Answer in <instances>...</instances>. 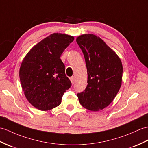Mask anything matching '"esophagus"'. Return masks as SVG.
Masks as SVG:
<instances>
[{"mask_svg":"<svg viewBox=\"0 0 148 148\" xmlns=\"http://www.w3.org/2000/svg\"><path fill=\"white\" fill-rule=\"evenodd\" d=\"M70 79H71V81L72 84H74L75 83V76L71 77L70 78Z\"/></svg>","mask_w":148,"mask_h":148,"instance_id":"obj_1","label":"esophagus"}]
</instances>
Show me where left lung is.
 <instances>
[{"instance_id": "obj_1", "label": "left lung", "mask_w": 148, "mask_h": 148, "mask_svg": "<svg viewBox=\"0 0 148 148\" xmlns=\"http://www.w3.org/2000/svg\"><path fill=\"white\" fill-rule=\"evenodd\" d=\"M76 42L84 54L88 83L77 96L83 107L97 112L111 103L121 87L122 62L103 40L93 34L79 36Z\"/></svg>"}]
</instances>
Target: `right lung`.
<instances>
[{"mask_svg": "<svg viewBox=\"0 0 148 148\" xmlns=\"http://www.w3.org/2000/svg\"><path fill=\"white\" fill-rule=\"evenodd\" d=\"M74 37L53 33L35 45L23 58L19 78L26 99L34 107L47 111L61 103L71 86L60 58Z\"/></svg>", "mask_w": 148, "mask_h": 148, "instance_id": "right-lung-1", "label": "right lung"}]
</instances>
